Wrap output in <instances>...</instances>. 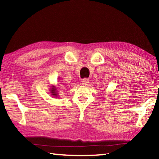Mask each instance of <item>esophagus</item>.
<instances>
[{
  "label": "esophagus",
  "instance_id": "1",
  "mask_svg": "<svg viewBox=\"0 0 159 159\" xmlns=\"http://www.w3.org/2000/svg\"><path fill=\"white\" fill-rule=\"evenodd\" d=\"M88 83H89V79H83L81 81L82 85H87Z\"/></svg>",
  "mask_w": 159,
  "mask_h": 159
}]
</instances>
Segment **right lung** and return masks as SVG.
<instances>
[{"mask_svg": "<svg viewBox=\"0 0 159 159\" xmlns=\"http://www.w3.org/2000/svg\"><path fill=\"white\" fill-rule=\"evenodd\" d=\"M51 90V95H55V96H57V89H56V88L54 87H52V89L50 90Z\"/></svg>", "mask_w": 159, "mask_h": 159, "instance_id": "right-lung-1", "label": "right lung"}]
</instances>
